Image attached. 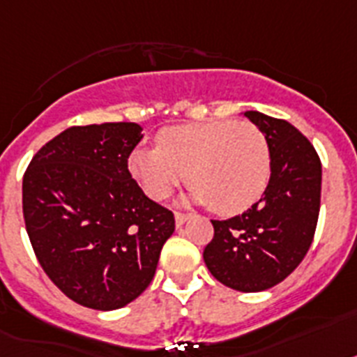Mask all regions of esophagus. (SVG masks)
I'll list each match as a JSON object with an SVG mask.
<instances>
[{
  "mask_svg": "<svg viewBox=\"0 0 357 357\" xmlns=\"http://www.w3.org/2000/svg\"><path fill=\"white\" fill-rule=\"evenodd\" d=\"M174 216H176V225H178V227H181V225L185 224V222H187L188 220V214H185V213H176L174 214Z\"/></svg>",
  "mask_w": 357,
  "mask_h": 357,
  "instance_id": "1",
  "label": "esophagus"
}]
</instances>
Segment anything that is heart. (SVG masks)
<instances>
[{
  "label": "heart",
  "instance_id": "heart-1",
  "mask_svg": "<svg viewBox=\"0 0 357 357\" xmlns=\"http://www.w3.org/2000/svg\"><path fill=\"white\" fill-rule=\"evenodd\" d=\"M155 143L158 149L133 150L128 159L132 178L153 202L169 198L185 176L196 202L220 216H236L268 188L271 153L255 124H176L161 130Z\"/></svg>",
  "mask_w": 357,
  "mask_h": 357
}]
</instances>
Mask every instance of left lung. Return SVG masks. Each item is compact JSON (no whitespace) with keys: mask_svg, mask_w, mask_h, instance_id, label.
Returning <instances> with one entry per match:
<instances>
[{"mask_svg":"<svg viewBox=\"0 0 357 357\" xmlns=\"http://www.w3.org/2000/svg\"><path fill=\"white\" fill-rule=\"evenodd\" d=\"M244 115L266 135L271 178L245 213L211 220L214 236L204 260L214 279L251 294L282 282L308 253L319 218L321 159L288 121L260 112Z\"/></svg>","mask_w":357,"mask_h":357,"instance_id":"left-lung-1","label":"left lung"}]
</instances>
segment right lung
<instances>
[{"label":"right lung","instance_id":"1","mask_svg":"<svg viewBox=\"0 0 357 357\" xmlns=\"http://www.w3.org/2000/svg\"><path fill=\"white\" fill-rule=\"evenodd\" d=\"M135 123L71 126L38 150L23 176V218L45 275L71 301L117 310L152 282L174 214L128 170Z\"/></svg>","mask_w":357,"mask_h":357}]
</instances>
